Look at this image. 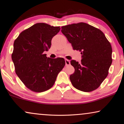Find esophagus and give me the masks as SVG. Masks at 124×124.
<instances>
[{"label":"esophagus","instance_id":"34e87169","mask_svg":"<svg viewBox=\"0 0 124 124\" xmlns=\"http://www.w3.org/2000/svg\"><path fill=\"white\" fill-rule=\"evenodd\" d=\"M65 64H66V66H67V65H70V62L69 61V60L65 59Z\"/></svg>","mask_w":124,"mask_h":124}]
</instances>
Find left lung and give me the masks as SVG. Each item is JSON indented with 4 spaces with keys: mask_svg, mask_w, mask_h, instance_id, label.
I'll use <instances>...</instances> for the list:
<instances>
[{
    "mask_svg": "<svg viewBox=\"0 0 124 124\" xmlns=\"http://www.w3.org/2000/svg\"><path fill=\"white\" fill-rule=\"evenodd\" d=\"M61 31L82 58L80 64L71 60L75 70L70 77L72 84L84 92L97 89L108 75L112 62L111 44L101 31L85 23L62 26Z\"/></svg>",
    "mask_w": 124,
    "mask_h": 124,
    "instance_id": "1",
    "label": "left lung"
}]
</instances>
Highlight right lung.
Returning <instances> with one entry per match:
<instances>
[{
    "instance_id": "1",
    "label": "right lung",
    "mask_w": 124,
    "mask_h": 124,
    "mask_svg": "<svg viewBox=\"0 0 124 124\" xmlns=\"http://www.w3.org/2000/svg\"><path fill=\"white\" fill-rule=\"evenodd\" d=\"M60 30V26L37 23L21 32L14 42L12 59L16 73L32 91L42 92L50 89L64 68V58L52 59L44 54Z\"/></svg>"
}]
</instances>
